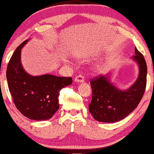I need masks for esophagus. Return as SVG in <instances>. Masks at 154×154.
I'll return each mask as SVG.
<instances>
[{
	"instance_id": "obj_1",
	"label": "esophagus",
	"mask_w": 154,
	"mask_h": 154,
	"mask_svg": "<svg viewBox=\"0 0 154 154\" xmlns=\"http://www.w3.org/2000/svg\"><path fill=\"white\" fill-rule=\"evenodd\" d=\"M75 81L77 82H82L85 81V77L82 75H78L75 77Z\"/></svg>"
}]
</instances>
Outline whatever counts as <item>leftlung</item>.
I'll return each mask as SVG.
<instances>
[{"instance_id":"8db88e82","label":"left lung","mask_w":154,"mask_h":154,"mask_svg":"<svg viewBox=\"0 0 154 154\" xmlns=\"http://www.w3.org/2000/svg\"><path fill=\"white\" fill-rule=\"evenodd\" d=\"M132 59L138 63L139 77L128 91H122L111 84L108 76L99 75L91 79L92 100L89 111L93 118L102 122H116L136 109L146 91L147 65L144 56L135 48Z\"/></svg>"}]
</instances>
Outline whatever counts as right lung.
<instances>
[{
    "label": "right lung",
    "mask_w": 154,
    "mask_h": 154,
    "mask_svg": "<svg viewBox=\"0 0 154 154\" xmlns=\"http://www.w3.org/2000/svg\"><path fill=\"white\" fill-rule=\"evenodd\" d=\"M27 40L17 48L6 69L8 86L16 107L29 119H51L59 108V92L72 83V77L45 75L33 77L23 69L21 50Z\"/></svg>",
    "instance_id": "1"
}]
</instances>
